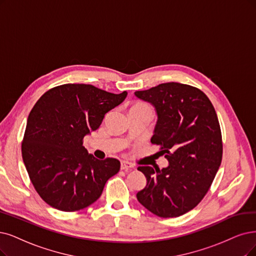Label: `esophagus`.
I'll return each mask as SVG.
<instances>
[{
  "instance_id": "34e87169",
  "label": "esophagus",
  "mask_w": 256,
  "mask_h": 256,
  "mask_svg": "<svg viewBox=\"0 0 256 256\" xmlns=\"http://www.w3.org/2000/svg\"><path fill=\"white\" fill-rule=\"evenodd\" d=\"M121 170H128V168H134V166L132 164H130L128 162H126V160H122L121 162Z\"/></svg>"
}]
</instances>
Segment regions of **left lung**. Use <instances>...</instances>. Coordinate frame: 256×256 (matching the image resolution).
Returning a JSON list of instances; mask_svg holds the SVG:
<instances>
[{"label":"left lung","instance_id":"1","mask_svg":"<svg viewBox=\"0 0 256 256\" xmlns=\"http://www.w3.org/2000/svg\"><path fill=\"white\" fill-rule=\"evenodd\" d=\"M157 114L150 142L162 146L168 166H139L146 186L137 200L153 214L168 218L202 202L218 171L222 141L218 118L206 94L191 85L168 82L135 92Z\"/></svg>","mask_w":256,"mask_h":256}]
</instances>
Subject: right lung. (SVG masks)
Listing matches in <instances>:
<instances>
[{
    "label": "right lung",
    "mask_w": 256,
    "mask_h": 256,
    "mask_svg": "<svg viewBox=\"0 0 256 256\" xmlns=\"http://www.w3.org/2000/svg\"><path fill=\"white\" fill-rule=\"evenodd\" d=\"M126 94L90 84H63L36 101L27 119L22 157L46 204L65 212L82 210L98 200L106 182L119 172V160L94 158L82 140Z\"/></svg>",
    "instance_id": "add662e5"
}]
</instances>
